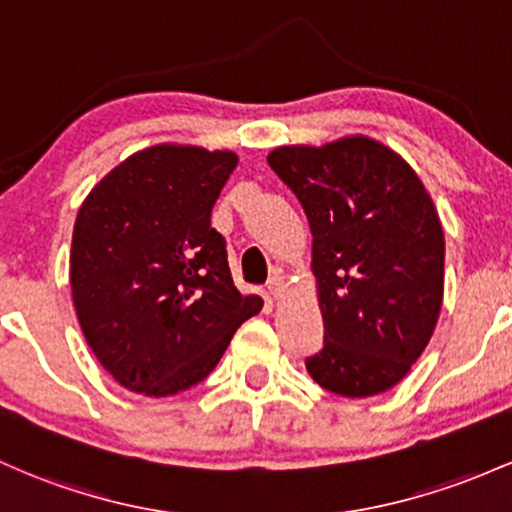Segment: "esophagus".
<instances>
[{"mask_svg":"<svg viewBox=\"0 0 512 512\" xmlns=\"http://www.w3.org/2000/svg\"><path fill=\"white\" fill-rule=\"evenodd\" d=\"M284 289H286V282H284V277H272L267 282V294H269V299H282V294H284Z\"/></svg>","mask_w":512,"mask_h":512,"instance_id":"obj_1","label":"esophagus"}]
</instances>
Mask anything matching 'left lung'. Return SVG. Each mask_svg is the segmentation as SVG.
<instances>
[{"instance_id": "8db88e82", "label": "left lung", "mask_w": 512, "mask_h": 512, "mask_svg": "<svg viewBox=\"0 0 512 512\" xmlns=\"http://www.w3.org/2000/svg\"><path fill=\"white\" fill-rule=\"evenodd\" d=\"M269 167L311 226L323 350L306 359L325 391L393 389L423 355L445 294V233L415 170L369 136L282 145Z\"/></svg>"}]
</instances>
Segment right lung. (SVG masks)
<instances>
[{
    "label": "right lung",
    "mask_w": 512,
    "mask_h": 512,
    "mask_svg": "<svg viewBox=\"0 0 512 512\" xmlns=\"http://www.w3.org/2000/svg\"><path fill=\"white\" fill-rule=\"evenodd\" d=\"M233 150L157 143L128 155L82 201L70 286L94 357L128 391L174 396L204 381L262 311L230 277L211 209Z\"/></svg>",
    "instance_id": "1"
}]
</instances>
